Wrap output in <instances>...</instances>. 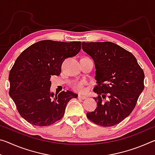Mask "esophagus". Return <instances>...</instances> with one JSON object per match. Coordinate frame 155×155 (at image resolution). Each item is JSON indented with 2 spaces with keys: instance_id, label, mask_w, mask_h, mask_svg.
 Listing matches in <instances>:
<instances>
[{
  "instance_id": "obj_1",
  "label": "esophagus",
  "mask_w": 155,
  "mask_h": 155,
  "mask_svg": "<svg viewBox=\"0 0 155 155\" xmlns=\"http://www.w3.org/2000/svg\"><path fill=\"white\" fill-rule=\"evenodd\" d=\"M78 99L84 100V99L86 98V96H81V95H78Z\"/></svg>"
}]
</instances>
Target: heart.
Masks as SVG:
<instances>
[{"label": "heart", "instance_id": "b5f03b06", "mask_svg": "<svg viewBox=\"0 0 155 155\" xmlns=\"http://www.w3.org/2000/svg\"><path fill=\"white\" fill-rule=\"evenodd\" d=\"M87 85V81L85 80L79 81H75L72 83V88L73 90L75 91H78L80 93H83L85 91V86Z\"/></svg>", "mask_w": 155, "mask_h": 155}]
</instances>
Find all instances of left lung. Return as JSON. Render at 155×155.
<instances>
[{
    "instance_id": "left-lung-1",
    "label": "left lung",
    "mask_w": 155,
    "mask_h": 155,
    "mask_svg": "<svg viewBox=\"0 0 155 155\" xmlns=\"http://www.w3.org/2000/svg\"><path fill=\"white\" fill-rule=\"evenodd\" d=\"M82 49L93 59L96 85L94 111L87 118L104 127H113L134 109L144 88V73L135 56L111 41L83 42Z\"/></svg>"
}]
</instances>
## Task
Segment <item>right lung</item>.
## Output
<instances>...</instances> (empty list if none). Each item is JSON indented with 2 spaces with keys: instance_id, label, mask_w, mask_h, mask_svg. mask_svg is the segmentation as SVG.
Instances as JSON below:
<instances>
[{
  "instance_id": "add662e5",
  "label": "right lung",
  "mask_w": 155,
  "mask_h": 155,
  "mask_svg": "<svg viewBox=\"0 0 155 155\" xmlns=\"http://www.w3.org/2000/svg\"><path fill=\"white\" fill-rule=\"evenodd\" d=\"M81 46V41L42 40L28 47L15 60L9 75V94L28 123L40 127L54 124L64 115L68 102L77 98L68 90L55 95L50 92V78L60 74L63 61L77 55Z\"/></svg>"
}]
</instances>
